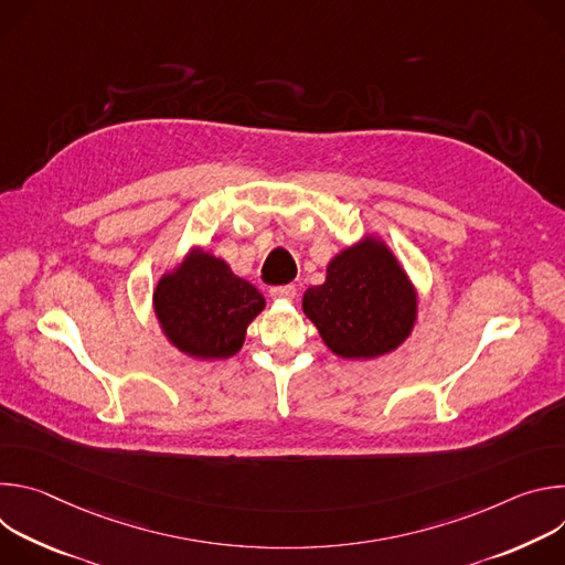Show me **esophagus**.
<instances>
[{
	"mask_svg": "<svg viewBox=\"0 0 565 565\" xmlns=\"http://www.w3.org/2000/svg\"><path fill=\"white\" fill-rule=\"evenodd\" d=\"M270 297H273V299L292 301V299L297 297V288H295V286H275V288H270Z\"/></svg>",
	"mask_w": 565,
	"mask_h": 565,
	"instance_id": "34e87169",
	"label": "esophagus"
}]
</instances>
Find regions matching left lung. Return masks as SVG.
<instances>
[{
	"mask_svg": "<svg viewBox=\"0 0 565 565\" xmlns=\"http://www.w3.org/2000/svg\"><path fill=\"white\" fill-rule=\"evenodd\" d=\"M319 338L344 360H375L405 344L418 321V288L377 234H364L327 266L301 299Z\"/></svg>",
	"mask_w": 565,
	"mask_h": 565,
	"instance_id": "8db88e82",
	"label": "left lung"
}]
</instances>
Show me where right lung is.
I'll list each match as a JSON object with an SVG mask.
<instances>
[{"instance_id":"1","label":"right lung","mask_w":565,"mask_h":565,"mask_svg":"<svg viewBox=\"0 0 565 565\" xmlns=\"http://www.w3.org/2000/svg\"><path fill=\"white\" fill-rule=\"evenodd\" d=\"M151 306L160 333L177 351L214 362L241 351L266 299L221 257L194 248L179 266L158 277Z\"/></svg>"}]
</instances>
